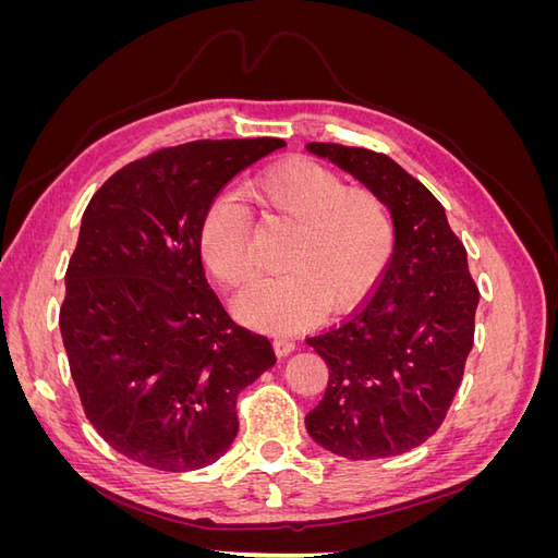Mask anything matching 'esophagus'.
I'll return each mask as SVG.
<instances>
[{
    "label": "esophagus",
    "instance_id": "1",
    "mask_svg": "<svg viewBox=\"0 0 558 558\" xmlns=\"http://www.w3.org/2000/svg\"><path fill=\"white\" fill-rule=\"evenodd\" d=\"M275 351L277 356H289L291 351H295V342L291 340V337H275Z\"/></svg>",
    "mask_w": 558,
    "mask_h": 558
}]
</instances>
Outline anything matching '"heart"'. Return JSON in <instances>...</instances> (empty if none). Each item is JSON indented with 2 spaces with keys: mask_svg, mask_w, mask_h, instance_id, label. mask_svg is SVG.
Segmentation results:
<instances>
[{
  "mask_svg": "<svg viewBox=\"0 0 558 558\" xmlns=\"http://www.w3.org/2000/svg\"><path fill=\"white\" fill-rule=\"evenodd\" d=\"M246 195L295 223L286 272L253 281L238 300L240 316L265 330H298L320 307L344 310L373 289L396 246V223L379 193L344 185L307 158L286 160L248 183ZM199 256L216 281L240 289L253 269L251 221L232 199H216L199 226Z\"/></svg>",
  "mask_w": 558,
  "mask_h": 558,
  "instance_id": "1",
  "label": "heart"
}]
</instances>
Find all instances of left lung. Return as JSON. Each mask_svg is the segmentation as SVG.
Segmentation results:
<instances>
[{"label":"left lung","instance_id":"1","mask_svg":"<svg viewBox=\"0 0 558 558\" xmlns=\"http://www.w3.org/2000/svg\"><path fill=\"white\" fill-rule=\"evenodd\" d=\"M384 197L396 246L379 281L340 324L307 337L328 365V388L305 416L324 449L351 461L398 456L442 426L475 340L477 283L445 207L384 154L307 144Z\"/></svg>","mask_w":558,"mask_h":558}]
</instances>
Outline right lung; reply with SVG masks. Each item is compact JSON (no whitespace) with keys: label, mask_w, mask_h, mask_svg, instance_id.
Wrapping results in <instances>:
<instances>
[{"label":"right lung","mask_w":558,"mask_h":558,"mask_svg":"<svg viewBox=\"0 0 558 558\" xmlns=\"http://www.w3.org/2000/svg\"><path fill=\"white\" fill-rule=\"evenodd\" d=\"M283 140H199L105 181L83 211L60 332L95 430L142 465H211L238 435V396L277 363L207 283L199 226L223 185Z\"/></svg>","instance_id":"obj_1"}]
</instances>
